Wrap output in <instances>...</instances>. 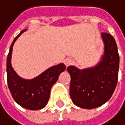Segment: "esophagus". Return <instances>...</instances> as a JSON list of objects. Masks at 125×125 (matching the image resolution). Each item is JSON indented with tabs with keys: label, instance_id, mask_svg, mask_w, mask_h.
I'll return each mask as SVG.
<instances>
[{
	"label": "esophagus",
	"instance_id": "1",
	"mask_svg": "<svg viewBox=\"0 0 125 125\" xmlns=\"http://www.w3.org/2000/svg\"><path fill=\"white\" fill-rule=\"evenodd\" d=\"M64 64L66 65V67H68V66L71 65V64L73 63V60L71 59V58H66V59L64 61Z\"/></svg>",
	"mask_w": 125,
	"mask_h": 125
}]
</instances>
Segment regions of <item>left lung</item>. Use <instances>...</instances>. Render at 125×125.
<instances>
[{"mask_svg":"<svg viewBox=\"0 0 125 125\" xmlns=\"http://www.w3.org/2000/svg\"><path fill=\"white\" fill-rule=\"evenodd\" d=\"M104 53L94 67L80 70L69 66L71 75L70 96L77 106L92 109L109 100L115 90L118 77L119 55L115 39L109 33H102Z\"/></svg>","mask_w":125,"mask_h":125,"instance_id":"obj_1","label":"left lung"}]
</instances>
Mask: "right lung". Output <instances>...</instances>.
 I'll list each match as a JSON object with an SVG mask.
<instances>
[{
	"label": "right lung",
	"mask_w": 125,
	"mask_h": 125,
	"mask_svg": "<svg viewBox=\"0 0 125 125\" xmlns=\"http://www.w3.org/2000/svg\"><path fill=\"white\" fill-rule=\"evenodd\" d=\"M26 31L22 30L16 36L11 46L7 58V77L9 90L13 99L22 108L29 110H39L47 105L52 86L56 83L59 75L65 71L63 64L52 66L43 73L31 80L20 77L11 65L13 46L20 35Z\"/></svg>",
	"instance_id": "right-lung-1"
}]
</instances>
